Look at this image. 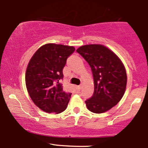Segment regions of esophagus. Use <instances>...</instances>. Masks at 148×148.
<instances>
[{"label": "esophagus", "instance_id": "34e87169", "mask_svg": "<svg viewBox=\"0 0 148 148\" xmlns=\"http://www.w3.org/2000/svg\"><path fill=\"white\" fill-rule=\"evenodd\" d=\"M76 90H80L81 89V86H76Z\"/></svg>", "mask_w": 148, "mask_h": 148}]
</instances>
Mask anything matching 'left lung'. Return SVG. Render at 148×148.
Here are the masks:
<instances>
[{"label":"left lung","mask_w":148,"mask_h":148,"mask_svg":"<svg viewBox=\"0 0 148 148\" xmlns=\"http://www.w3.org/2000/svg\"><path fill=\"white\" fill-rule=\"evenodd\" d=\"M90 67L94 93L85 102L95 113H104L118 103L126 89L127 73L123 62L110 49L100 45H89L76 50Z\"/></svg>","instance_id":"left-lung-1"}]
</instances>
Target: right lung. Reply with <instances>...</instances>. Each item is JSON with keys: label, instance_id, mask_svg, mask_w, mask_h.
<instances>
[{"label": "right lung", "instance_id": "1", "mask_svg": "<svg viewBox=\"0 0 148 148\" xmlns=\"http://www.w3.org/2000/svg\"><path fill=\"white\" fill-rule=\"evenodd\" d=\"M74 51L73 47L47 44L30 59L25 85L34 103L43 111L60 113L67 108L72 93L64 92L60 81L67 58Z\"/></svg>", "mask_w": 148, "mask_h": 148}]
</instances>
